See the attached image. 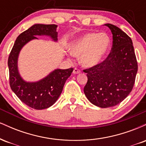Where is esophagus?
Returning a JSON list of instances; mask_svg holds the SVG:
<instances>
[{
    "label": "esophagus",
    "mask_w": 146,
    "mask_h": 146,
    "mask_svg": "<svg viewBox=\"0 0 146 146\" xmlns=\"http://www.w3.org/2000/svg\"><path fill=\"white\" fill-rule=\"evenodd\" d=\"M81 73V71H80V69H78V68H74V70H73V74H79V73Z\"/></svg>",
    "instance_id": "34e87169"
}]
</instances>
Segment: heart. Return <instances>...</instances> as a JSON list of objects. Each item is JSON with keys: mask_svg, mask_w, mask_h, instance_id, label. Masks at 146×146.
I'll list each match as a JSON object with an SVG mask.
<instances>
[{"mask_svg": "<svg viewBox=\"0 0 146 146\" xmlns=\"http://www.w3.org/2000/svg\"><path fill=\"white\" fill-rule=\"evenodd\" d=\"M110 46L111 40L106 33H87L75 40L69 50L73 56L81 57L83 66L90 68L103 61Z\"/></svg>", "mask_w": 146, "mask_h": 146, "instance_id": "1", "label": "heart"}]
</instances>
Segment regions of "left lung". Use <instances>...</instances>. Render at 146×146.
<instances>
[{
  "instance_id": "left-lung-1",
  "label": "left lung",
  "mask_w": 146,
  "mask_h": 146,
  "mask_svg": "<svg viewBox=\"0 0 146 146\" xmlns=\"http://www.w3.org/2000/svg\"><path fill=\"white\" fill-rule=\"evenodd\" d=\"M113 34V46L106 59L84 70L88 81L84 88L90 103L100 108L115 106L130 94L138 70L131 38L121 29L105 24Z\"/></svg>"
}]
</instances>
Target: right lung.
Masks as SVG:
<instances>
[{"label": "right lung", "instance_id": "right-lung-1", "mask_svg": "<svg viewBox=\"0 0 146 146\" xmlns=\"http://www.w3.org/2000/svg\"><path fill=\"white\" fill-rule=\"evenodd\" d=\"M56 25L35 24L16 38L8 58L9 84L11 90L21 102L36 110L47 108L54 104L62 91L66 80L71 76L73 68H57L38 82H26L22 78L18 68V56L22 48L37 36H49L58 41Z\"/></svg>", "mask_w": 146, "mask_h": 146}]
</instances>
